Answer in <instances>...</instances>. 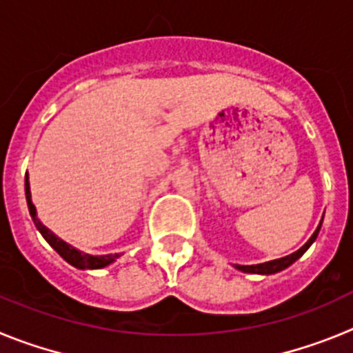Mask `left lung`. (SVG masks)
Wrapping results in <instances>:
<instances>
[{
    "mask_svg": "<svg viewBox=\"0 0 353 353\" xmlns=\"http://www.w3.org/2000/svg\"><path fill=\"white\" fill-rule=\"evenodd\" d=\"M320 227H322V221H320L319 228H316V230L313 232V236L310 237V241H307V243L304 244L303 248H299L297 252L292 253V255L283 256V259L271 260V262L256 263V265H234V268L239 269V271H243V272H252V274H274V272L283 271V269H287L288 265H292V263H294L295 260L299 259V256H303L304 252H306L307 248H310L311 244L315 243L316 236H319V232H320Z\"/></svg>",
    "mask_w": 353,
    "mask_h": 353,
    "instance_id": "obj_1",
    "label": "left lung"
}]
</instances>
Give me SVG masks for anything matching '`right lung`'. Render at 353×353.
Listing matches in <instances>:
<instances>
[{"label": "right lung", "instance_id": "add662e5", "mask_svg": "<svg viewBox=\"0 0 353 353\" xmlns=\"http://www.w3.org/2000/svg\"><path fill=\"white\" fill-rule=\"evenodd\" d=\"M24 188H26V202H28V209H30V214L33 218L34 225H37L38 232L42 234L43 239L50 244V246L70 263V265H74L77 269H101L107 268L117 256H121L119 253H114V255H90V253L79 252L77 248L70 246L68 243H65L63 239H59L54 232H50L46 225H42V221L37 218V208L31 202V192H30V181H28L26 176V183H24Z\"/></svg>", "mask_w": 353, "mask_h": 353}]
</instances>
